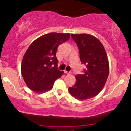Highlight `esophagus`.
Instances as JSON below:
<instances>
[{
    "label": "esophagus",
    "instance_id": "1",
    "mask_svg": "<svg viewBox=\"0 0 131 131\" xmlns=\"http://www.w3.org/2000/svg\"><path fill=\"white\" fill-rule=\"evenodd\" d=\"M64 73H66V74H69V75L71 74V72L67 71H64Z\"/></svg>",
    "mask_w": 131,
    "mask_h": 131
}]
</instances>
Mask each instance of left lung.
Listing matches in <instances>:
<instances>
[{
    "label": "left lung",
    "instance_id": "obj_1",
    "mask_svg": "<svg viewBox=\"0 0 131 131\" xmlns=\"http://www.w3.org/2000/svg\"><path fill=\"white\" fill-rule=\"evenodd\" d=\"M78 46L82 63L86 66L84 73L75 76L76 82L69 88L77 99L85 100L96 96L104 88L109 73L107 55L100 41L89 34H71Z\"/></svg>",
    "mask_w": 131,
    "mask_h": 131
}]
</instances>
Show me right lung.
Listing matches in <instances>:
<instances>
[{"instance_id": "obj_1", "label": "right lung", "mask_w": 131, "mask_h": 131, "mask_svg": "<svg viewBox=\"0 0 131 131\" xmlns=\"http://www.w3.org/2000/svg\"><path fill=\"white\" fill-rule=\"evenodd\" d=\"M69 33H50L33 41L23 57L21 73L27 86L37 93L52 89L54 82L63 71L58 69L56 57L60 44L66 42Z\"/></svg>"}]
</instances>
